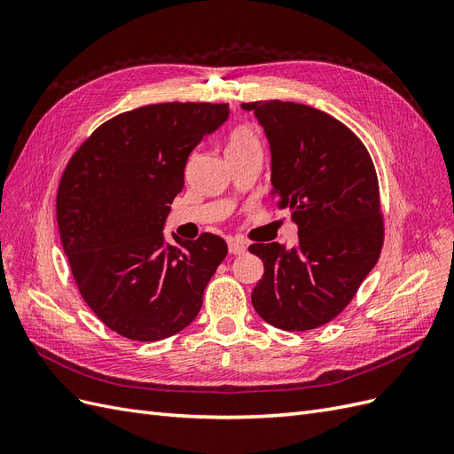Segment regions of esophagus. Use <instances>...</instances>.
<instances>
[{
  "label": "esophagus",
  "instance_id": "obj_1",
  "mask_svg": "<svg viewBox=\"0 0 454 454\" xmlns=\"http://www.w3.org/2000/svg\"><path fill=\"white\" fill-rule=\"evenodd\" d=\"M227 244H229V254H232V255H242V254H246V246H244L242 242H239V240H229Z\"/></svg>",
  "mask_w": 454,
  "mask_h": 454
}]
</instances>
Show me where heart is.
<instances>
[{
    "instance_id": "obj_1",
    "label": "heart",
    "mask_w": 454,
    "mask_h": 454,
    "mask_svg": "<svg viewBox=\"0 0 454 454\" xmlns=\"http://www.w3.org/2000/svg\"><path fill=\"white\" fill-rule=\"evenodd\" d=\"M259 145V138L257 134L246 125H239L232 129V132L229 134V144H227V155L231 153H244V151L250 149H257Z\"/></svg>"
}]
</instances>
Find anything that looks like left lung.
Wrapping results in <instances>:
<instances>
[{
	"label": "left lung",
	"instance_id": "8db88e82",
	"mask_svg": "<svg viewBox=\"0 0 454 454\" xmlns=\"http://www.w3.org/2000/svg\"><path fill=\"white\" fill-rule=\"evenodd\" d=\"M272 153L270 199L299 225L290 252L252 244L265 265L252 305L284 332L332 322L354 299L384 244L379 180L367 147L347 125L295 102H252Z\"/></svg>",
	"mask_w": 454,
	"mask_h": 454
}]
</instances>
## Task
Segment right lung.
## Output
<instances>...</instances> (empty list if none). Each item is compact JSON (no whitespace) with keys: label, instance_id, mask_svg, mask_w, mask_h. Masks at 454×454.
I'll list each match as a JSON object with an SVG mask.
<instances>
[{"label":"right lung","instance_id":"obj_1","mask_svg":"<svg viewBox=\"0 0 454 454\" xmlns=\"http://www.w3.org/2000/svg\"><path fill=\"white\" fill-rule=\"evenodd\" d=\"M229 104L167 102L102 122L67 160L57 222L85 303L112 332L153 342L195 320L227 255L222 237L164 244L162 223L184 189L187 157Z\"/></svg>","mask_w":454,"mask_h":454}]
</instances>
